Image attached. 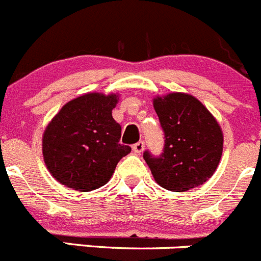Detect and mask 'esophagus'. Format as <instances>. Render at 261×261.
<instances>
[{
    "mask_svg": "<svg viewBox=\"0 0 261 261\" xmlns=\"http://www.w3.org/2000/svg\"><path fill=\"white\" fill-rule=\"evenodd\" d=\"M132 148L136 153H141L143 150H145V142H143V141H140V142L135 143Z\"/></svg>",
    "mask_w": 261,
    "mask_h": 261,
    "instance_id": "esophagus-1",
    "label": "esophagus"
}]
</instances>
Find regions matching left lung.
Segmentation results:
<instances>
[{"instance_id": "left-lung-1", "label": "left lung", "mask_w": 261, "mask_h": 261, "mask_svg": "<svg viewBox=\"0 0 261 261\" xmlns=\"http://www.w3.org/2000/svg\"><path fill=\"white\" fill-rule=\"evenodd\" d=\"M164 130L163 152L145 151L143 159L156 183L173 192L203 185L215 173L223 152V133L217 119L197 98L169 93L153 98Z\"/></svg>"}]
</instances>
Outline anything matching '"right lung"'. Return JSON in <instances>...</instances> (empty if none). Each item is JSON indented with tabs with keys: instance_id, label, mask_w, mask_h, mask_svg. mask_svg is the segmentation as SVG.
<instances>
[{
	"instance_id": "add662e5",
	"label": "right lung",
	"mask_w": 261,
	"mask_h": 261,
	"mask_svg": "<svg viewBox=\"0 0 261 261\" xmlns=\"http://www.w3.org/2000/svg\"><path fill=\"white\" fill-rule=\"evenodd\" d=\"M118 95L87 93L69 101L44 129L42 152L55 179L81 192L106 185L116 164L130 152L119 143L121 126L113 118Z\"/></svg>"
}]
</instances>
